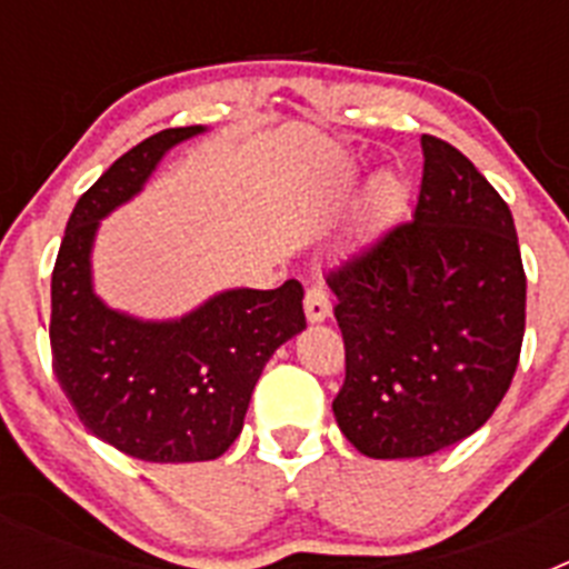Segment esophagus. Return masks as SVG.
Segmentation results:
<instances>
[{
  "label": "esophagus",
  "mask_w": 569,
  "mask_h": 569,
  "mask_svg": "<svg viewBox=\"0 0 569 569\" xmlns=\"http://www.w3.org/2000/svg\"><path fill=\"white\" fill-rule=\"evenodd\" d=\"M305 313H308V321H325L330 316V293L328 288L321 284H313L305 293Z\"/></svg>",
  "instance_id": "1"
}]
</instances>
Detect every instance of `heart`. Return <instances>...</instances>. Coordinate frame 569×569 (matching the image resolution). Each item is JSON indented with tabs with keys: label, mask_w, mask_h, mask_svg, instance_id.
Masks as SVG:
<instances>
[{
	"label": "heart",
	"mask_w": 569,
	"mask_h": 569,
	"mask_svg": "<svg viewBox=\"0 0 569 569\" xmlns=\"http://www.w3.org/2000/svg\"><path fill=\"white\" fill-rule=\"evenodd\" d=\"M376 199H379V202H396V199H399V184H396L393 179H381V182L376 184Z\"/></svg>",
	"instance_id": "b5f03b06"
}]
</instances>
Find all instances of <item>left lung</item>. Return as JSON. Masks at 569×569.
<instances>
[{"label": "left lung", "mask_w": 569, "mask_h": 569, "mask_svg": "<svg viewBox=\"0 0 569 569\" xmlns=\"http://www.w3.org/2000/svg\"><path fill=\"white\" fill-rule=\"evenodd\" d=\"M413 219L330 270L345 339L333 413L370 459L467 439L505 399L525 339L527 276L507 202L461 150L421 136Z\"/></svg>", "instance_id": "8db88e82"}]
</instances>
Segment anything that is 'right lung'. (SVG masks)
I'll return each mask as SVG.
<instances>
[{"mask_svg":"<svg viewBox=\"0 0 569 569\" xmlns=\"http://www.w3.org/2000/svg\"><path fill=\"white\" fill-rule=\"evenodd\" d=\"M202 124L168 128L119 156L79 196L50 279V350L59 385L90 433L153 465L210 461L241 433L276 347L305 330V290H224L182 319L110 310L90 279L99 219L133 199L173 144Z\"/></svg>","mask_w":569,"mask_h":569,"instance_id":"right-lung-1","label":"right lung"}]
</instances>
